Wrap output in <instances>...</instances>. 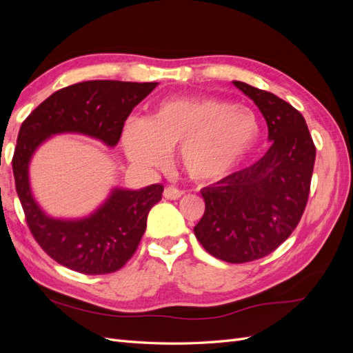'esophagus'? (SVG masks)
Wrapping results in <instances>:
<instances>
[{
  "label": "esophagus",
  "mask_w": 353,
  "mask_h": 353,
  "mask_svg": "<svg viewBox=\"0 0 353 353\" xmlns=\"http://www.w3.org/2000/svg\"><path fill=\"white\" fill-rule=\"evenodd\" d=\"M184 191L183 190H178L175 187H166L163 191V197L168 200H176L179 197H183Z\"/></svg>",
  "instance_id": "esophagus-1"
}]
</instances>
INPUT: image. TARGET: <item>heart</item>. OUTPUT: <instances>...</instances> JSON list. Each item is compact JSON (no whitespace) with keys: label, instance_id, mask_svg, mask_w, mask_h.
<instances>
[{"label":"heart","instance_id":"b5f03b06","mask_svg":"<svg viewBox=\"0 0 353 353\" xmlns=\"http://www.w3.org/2000/svg\"><path fill=\"white\" fill-rule=\"evenodd\" d=\"M259 137L254 112L215 97H172L156 103L147 117L131 114L122 126V147L130 162L152 174L166 166L178 147V162L194 181L230 174Z\"/></svg>","mask_w":353,"mask_h":353}]
</instances>
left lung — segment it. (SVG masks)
Instances as JSON below:
<instances>
[{
	"instance_id": "8db88e82",
	"label": "left lung",
	"mask_w": 353,
	"mask_h": 353,
	"mask_svg": "<svg viewBox=\"0 0 353 353\" xmlns=\"http://www.w3.org/2000/svg\"><path fill=\"white\" fill-rule=\"evenodd\" d=\"M232 83L258 105L271 147L258 162L201 190L205 213L194 234L212 256L230 263L261 259L294 231L305 210L315 145L305 117L275 94Z\"/></svg>"
}]
</instances>
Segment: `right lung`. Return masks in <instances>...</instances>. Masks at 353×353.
<instances>
[{
	"mask_svg": "<svg viewBox=\"0 0 353 353\" xmlns=\"http://www.w3.org/2000/svg\"><path fill=\"white\" fill-rule=\"evenodd\" d=\"M157 82L85 81L51 94L20 126L13 157L16 191L32 236L57 263L81 274H110L132 258L147 227L150 209L163 185L140 190L113 187L91 213L54 218L41 208L30 187L29 166L38 148L60 134L94 138L104 145L119 143L122 126Z\"/></svg>",
	"mask_w": 353,
	"mask_h": 353,
	"instance_id": "obj_1",
	"label": "right lung"
}]
</instances>
